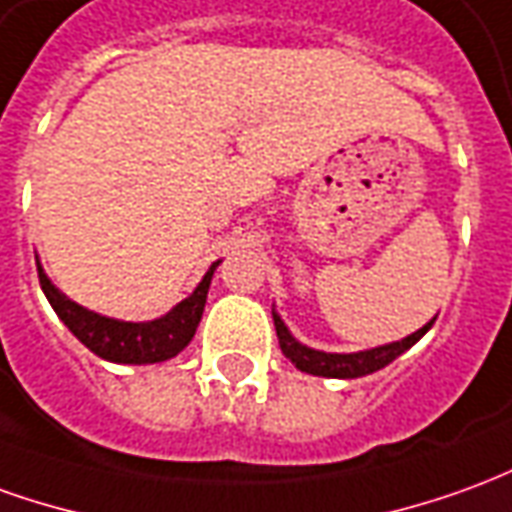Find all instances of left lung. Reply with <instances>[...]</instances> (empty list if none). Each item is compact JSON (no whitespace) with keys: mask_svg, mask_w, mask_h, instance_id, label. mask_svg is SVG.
<instances>
[{"mask_svg":"<svg viewBox=\"0 0 512 512\" xmlns=\"http://www.w3.org/2000/svg\"><path fill=\"white\" fill-rule=\"evenodd\" d=\"M274 316V327H277V338H280L282 355L291 360L293 366L307 374H316V377H338V380H355V377H366L371 371H380L382 366H388L391 360L407 352L413 343L430 330V324H424L421 330L407 335L402 341L388 343V346H377V349H368V352H355V355H330V352H316V349H307L302 343L293 338L288 327L282 324V318L277 313Z\"/></svg>","mask_w":512,"mask_h":512,"instance_id":"obj_1","label":"left lung"}]
</instances>
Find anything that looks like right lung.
Returning a JSON list of instances; mask_svg holds the SVG:
<instances>
[{
  "mask_svg": "<svg viewBox=\"0 0 512 512\" xmlns=\"http://www.w3.org/2000/svg\"><path fill=\"white\" fill-rule=\"evenodd\" d=\"M219 263H213L205 280L196 285V291L182 299L180 305L171 313L155 321H144V324H132V321H116V318H105L99 313L85 310L77 302L66 299L49 282L44 268L38 263V280L44 288L49 305L55 307L60 321L69 327L77 338H80L94 355L105 357L110 363H160L169 357L180 355L182 349L191 343L196 327L202 321V310H205L207 288L213 280V271Z\"/></svg>",
  "mask_w": 512,
  "mask_h": 512,
  "instance_id": "right-lung-1",
  "label": "right lung"
}]
</instances>
